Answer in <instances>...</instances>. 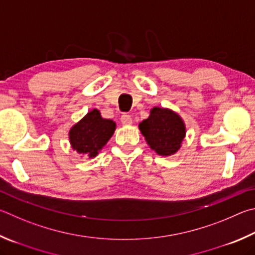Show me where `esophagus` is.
Returning <instances> with one entry per match:
<instances>
[{
	"label": "esophagus",
	"mask_w": 255,
	"mask_h": 255,
	"mask_svg": "<svg viewBox=\"0 0 255 255\" xmlns=\"http://www.w3.org/2000/svg\"><path fill=\"white\" fill-rule=\"evenodd\" d=\"M120 122H122L123 125H130L132 123V118L130 115L123 114L122 117H120Z\"/></svg>",
	"instance_id": "34e87169"
}]
</instances>
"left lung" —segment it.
Returning a JSON list of instances; mask_svg holds the SVG:
<instances>
[{"mask_svg": "<svg viewBox=\"0 0 255 255\" xmlns=\"http://www.w3.org/2000/svg\"><path fill=\"white\" fill-rule=\"evenodd\" d=\"M139 129L152 150L161 156L175 154L180 148L186 129L182 118L169 109L155 107Z\"/></svg>", "mask_w": 255, "mask_h": 255, "instance_id": "8db88e82", "label": "left lung"}]
</instances>
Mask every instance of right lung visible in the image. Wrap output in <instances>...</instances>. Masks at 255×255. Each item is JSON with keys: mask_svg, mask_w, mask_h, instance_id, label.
<instances>
[{"mask_svg": "<svg viewBox=\"0 0 255 255\" xmlns=\"http://www.w3.org/2000/svg\"><path fill=\"white\" fill-rule=\"evenodd\" d=\"M116 124L104 119L99 110L88 113L70 129L69 138L73 149L81 155L95 157L114 135Z\"/></svg>", "mask_w": 255, "mask_h": 255, "instance_id": "obj_1", "label": "right lung"}]
</instances>
